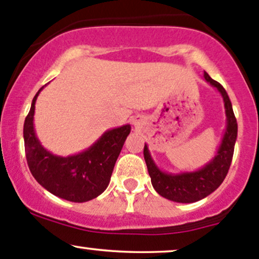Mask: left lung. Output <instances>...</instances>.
Returning <instances> with one entry per match:
<instances>
[{
	"mask_svg": "<svg viewBox=\"0 0 259 259\" xmlns=\"http://www.w3.org/2000/svg\"><path fill=\"white\" fill-rule=\"evenodd\" d=\"M204 78L217 88L223 96L227 118L225 134L215 157L198 171L172 175V173L162 172L153 162L146 144L144 147V157L147 171L151 177L152 187L163 198L177 203H194L208 197L214 190H217L225 180L234 156L235 143L237 138V121L232 110L231 101L227 96L225 88L210 77L206 72H204Z\"/></svg>",
	"mask_w": 259,
	"mask_h": 259,
	"instance_id": "1",
	"label": "left lung"
}]
</instances>
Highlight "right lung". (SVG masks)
Segmentation results:
<instances>
[{
  "label": "right lung",
  "instance_id": "1",
  "mask_svg": "<svg viewBox=\"0 0 259 259\" xmlns=\"http://www.w3.org/2000/svg\"><path fill=\"white\" fill-rule=\"evenodd\" d=\"M42 87L33 98L24 120L23 138L28 167L36 182L51 194L84 203L97 198L106 190L123 145L130 134L129 124L108 130L86 151L60 157L45 150L34 132L35 101Z\"/></svg>",
  "mask_w": 259,
  "mask_h": 259
}]
</instances>
